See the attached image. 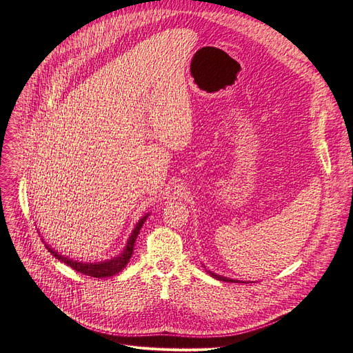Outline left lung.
Listing matches in <instances>:
<instances>
[{
    "label": "left lung",
    "mask_w": 353,
    "mask_h": 353,
    "mask_svg": "<svg viewBox=\"0 0 353 353\" xmlns=\"http://www.w3.org/2000/svg\"><path fill=\"white\" fill-rule=\"evenodd\" d=\"M205 268V266H203ZM208 273H210V275L212 276V278H215V279H218V281H223V282H236V283H244L243 281H236V279H230V278H225V276H223V275H216V273H214V272H211V270H206ZM249 283V282H247Z\"/></svg>",
    "instance_id": "1"
}]
</instances>
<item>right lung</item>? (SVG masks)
<instances>
[{
    "instance_id": "add662e5",
    "label": "right lung",
    "mask_w": 353,
    "mask_h": 353,
    "mask_svg": "<svg viewBox=\"0 0 353 353\" xmlns=\"http://www.w3.org/2000/svg\"><path fill=\"white\" fill-rule=\"evenodd\" d=\"M150 212L143 215L138 223L135 225V228L132 230V232H130V236L128 239V243L125 245V249L122 253L117 254L116 257H112L109 260H103V262H96V263H87V262H78V260H74V259H70L68 256H62L59 254L55 249H52V247L49 244L45 243L48 252H50L52 256H55L59 262L68 265L70 268H72L74 270L83 273V275H87V276H93V278H109V276H114L117 275V273L122 272L128 262L129 259L132 257V253H134V245H135V241H137V237L139 234V230L142 228L143 223H145L147 218H148ZM43 240V239H42Z\"/></svg>"
}]
</instances>
